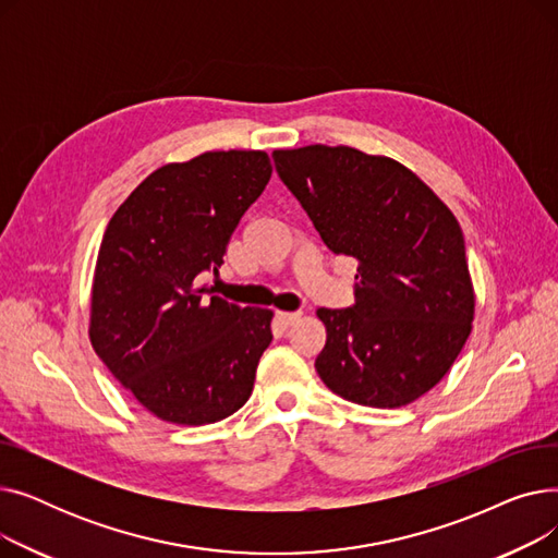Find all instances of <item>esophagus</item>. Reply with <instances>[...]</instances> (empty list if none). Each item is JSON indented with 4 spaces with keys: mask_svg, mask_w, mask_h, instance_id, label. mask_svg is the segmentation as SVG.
I'll list each match as a JSON object with an SVG mask.
<instances>
[{
    "mask_svg": "<svg viewBox=\"0 0 558 558\" xmlns=\"http://www.w3.org/2000/svg\"><path fill=\"white\" fill-rule=\"evenodd\" d=\"M278 316L284 320V326H294L301 320V312H278Z\"/></svg>",
    "mask_w": 558,
    "mask_h": 558,
    "instance_id": "esophagus-1",
    "label": "esophagus"
}]
</instances>
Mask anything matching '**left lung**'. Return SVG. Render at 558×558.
<instances>
[{"label": "left lung", "instance_id": "obj_1", "mask_svg": "<svg viewBox=\"0 0 558 558\" xmlns=\"http://www.w3.org/2000/svg\"><path fill=\"white\" fill-rule=\"evenodd\" d=\"M271 156L326 246L360 262L355 305L316 312L328 330L316 373L364 407L414 402L471 335L475 294L459 221L391 158L326 144Z\"/></svg>", "mask_w": 558, "mask_h": 558}]
</instances>
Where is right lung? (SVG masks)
<instances>
[{"mask_svg":"<svg viewBox=\"0 0 558 558\" xmlns=\"http://www.w3.org/2000/svg\"><path fill=\"white\" fill-rule=\"evenodd\" d=\"M264 151H208L144 179L112 215L93 282L90 341L135 400L167 423L221 421L248 400L271 310L201 287L271 179Z\"/></svg>","mask_w":558,"mask_h":558,"instance_id":"add662e5","label":"right lung"}]
</instances>
